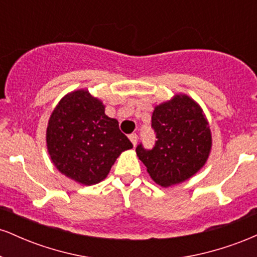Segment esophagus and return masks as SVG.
<instances>
[{
    "label": "esophagus",
    "instance_id": "1",
    "mask_svg": "<svg viewBox=\"0 0 257 257\" xmlns=\"http://www.w3.org/2000/svg\"><path fill=\"white\" fill-rule=\"evenodd\" d=\"M129 140L132 141V144H133V146H137V144H138V135L137 134H132V135H129Z\"/></svg>",
    "mask_w": 257,
    "mask_h": 257
}]
</instances>
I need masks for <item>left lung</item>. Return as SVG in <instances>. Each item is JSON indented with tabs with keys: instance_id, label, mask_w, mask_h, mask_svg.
Instances as JSON below:
<instances>
[{
	"instance_id": "obj_1",
	"label": "left lung",
	"mask_w": 257,
	"mask_h": 257,
	"mask_svg": "<svg viewBox=\"0 0 257 257\" xmlns=\"http://www.w3.org/2000/svg\"><path fill=\"white\" fill-rule=\"evenodd\" d=\"M152 126L157 141L151 151L137 147L139 159L162 187L181 184L205 166L213 146L206 116L196 100L175 94L155 106Z\"/></svg>"
}]
</instances>
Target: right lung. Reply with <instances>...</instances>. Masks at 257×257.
<instances>
[{
    "mask_svg": "<svg viewBox=\"0 0 257 257\" xmlns=\"http://www.w3.org/2000/svg\"><path fill=\"white\" fill-rule=\"evenodd\" d=\"M46 144L59 172L85 186L102 181L120 153L133 149L118 120L106 116L105 105L88 89L60 99L49 117Z\"/></svg>",
    "mask_w": 257,
    "mask_h": 257,
    "instance_id": "right-lung-1",
    "label": "right lung"
}]
</instances>
